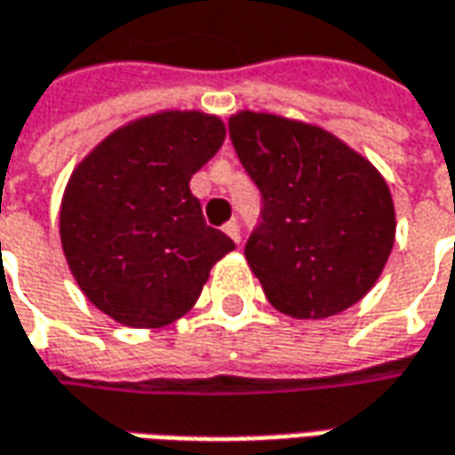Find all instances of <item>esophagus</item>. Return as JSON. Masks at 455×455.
Returning a JSON list of instances; mask_svg holds the SVG:
<instances>
[{
	"mask_svg": "<svg viewBox=\"0 0 455 455\" xmlns=\"http://www.w3.org/2000/svg\"><path fill=\"white\" fill-rule=\"evenodd\" d=\"M224 231H227L228 236H231L236 243L242 242V228H239V221H234V219H231L228 224H224Z\"/></svg>",
	"mask_w": 455,
	"mask_h": 455,
	"instance_id": "obj_1",
	"label": "esophagus"
}]
</instances>
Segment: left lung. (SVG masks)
<instances>
[{
  "label": "left lung",
  "mask_w": 455,
  "mask_h": 455,
  "mask_svg": "<svg viewBox=\"0 0 455 455\" xmlns=\"http://www.w3.org/2000/svg\"><path fill=\"white\" fill-rule=\"evenodd\" d=\"M228 138L261 194L243 246L272 305L322 320L360 302L395 242L383 176L322 128L267 113H239Z\"/></svg>",
  "instance_id": "left-lung-1"
}]
</instances>
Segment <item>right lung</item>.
Here are the masks:
<instances>
[{
    "label": "right lung",
    "instance_id": "right-lung-1",
    "mask_svg": "<svg viewBox=\"0 0 455 455\" xmlns=\"http://www.w3.org/2000/svg\"><path fill=\"white\" fill-rule=\"evenodd\" d=\"M224 123L168 110L108 135L75 168L60 212L72 276L128 327H164L196 305L212 267L234 249L188 180L224 143Z\"/></svg>",
    "mask_w": 455,
    "mask_h": 455
}]
</instances>
